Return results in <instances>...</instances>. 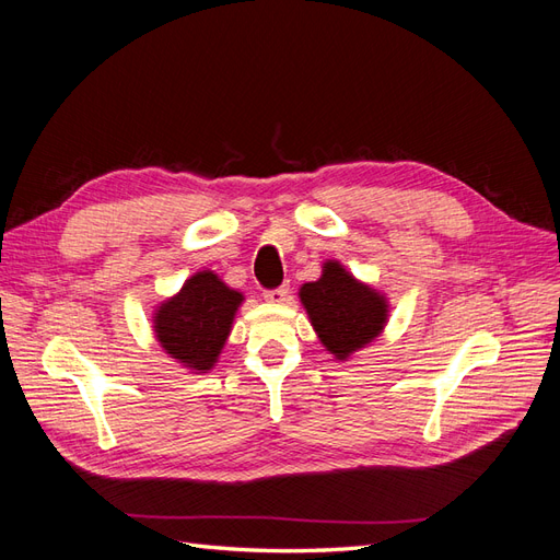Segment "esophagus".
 I'll return each mask as SVG.
<instances>
[{
    "label": "esophagus",
    "mask_w": 560,
    "mask_h": 560,
    "mask_svg": "<svg viewBox=\"0 0 560 560\" xmlns=\"http://www.w3.org/2000/svg\"><path fill=\"white\" fill-rule=\"evenodd\" d=\"M290 294H292L290 284H282V287H276V290L264 292V299H266L268 303H284L287 299H290Z\"/></svg>",
    "instance_id": "34e87169"
}]
</instances>
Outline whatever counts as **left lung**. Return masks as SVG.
<instances>
[{"instance_id":"obj_1","label":"left lung","mask_w":560,"mask_h":560,"mask_svg":"<svg viewBox=\"0 0 560 560\" xmlns=\"http://www.w3.org/2000/svg\"><path fill=\"white\" fill-rule=\"evenodd\" d=\"M311 325L336 360H348L383 331L387 301L369 284L354 280L338 261L322 266V278L299 290Z\"/></svg>"}]
</instances>
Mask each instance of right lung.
Masks as SVG:
<instances>
[{"instance_id":"obj_1","label":"right lung","mask_w":560,"mask_h":560,"mask_svg":"<svg viewBox=\"0 0 560 560\" xmlns=\"http://www.w3.org/2000/svg\"><path fill=\"white\" fill-rule=\"evenodd\" d=\"M241 303V292L226 287L212 270H200L159 306L154 331L161 348L186 369L206 374L226 343Z\"/></svg>"}]
</instances>
